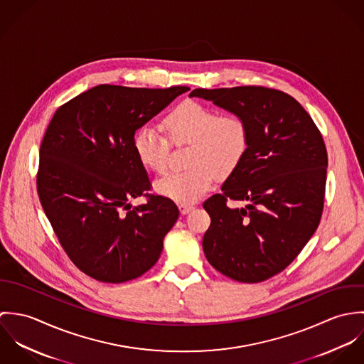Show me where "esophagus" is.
<instances>
[{"label":"esophagus","instance_id":"esophagus-1","mask_svg":"<svg viewBox=\"0 0 364 364\" xmlns=\"http://www.w3.org/2000/svg\"><path fill=\"white\" fill-rule=\"evenodd\" d=\"M193 205H188V203H182V205H179V210H181V213L182 214H186V213H189V211H192L193 210Z\"/></svg>","mask_w":364,"mask_h":364}]
</instances>
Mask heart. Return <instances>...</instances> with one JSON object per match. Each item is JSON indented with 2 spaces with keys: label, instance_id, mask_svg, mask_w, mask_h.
Listing matches in <instances>:
<instances>
[{
  "label": "heart",
  "instance_id": "obj_1",
  "mask_svg": "<svg viewBox=\"0 0 364 364\" xmlns=\"http://www.w3.org/2000/svg\"><path fill=\"white\" fill-rule=\"evenodd\" d=\"M166 136L153 124L137 129L133 140L137 159L147 169H166L171 141L186 146L185 171L171 172L156 183V192L178 203H192L213 186L215 176L228 178L248 153L251 129L238 113H220L198 101L175 106L162 120Z\"/></svg>",
  "mask_w": 364,
  "mask_h": 364
}]
</instances>
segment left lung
<instances>
[{
  "label": "left lung",
  "mask_w": 364,
  "mask_h": 364,
  "mask_svg": "<svg viewBox=\"0 0 364 364\" xmlns=\"http://www.w3.org/2000/svg\"><path fill=\"white\" fill-rule=\"evenodd\" d=\"M191 97L242 114L251 129L244 161L203 203L211 218L205 255L232 280H267L297 258L321 221L328 166L322 134L307 110L279 90L198 88Z\"/></svg>",
  "instance_id": "1"
}]
</instances>
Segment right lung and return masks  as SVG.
Returning a JSON list of instances; mask_svg holds the SVG:
<instances>
[{"mask_svg":"<svg viewBox=\"0 0 364 364\" xmlns=\"http://www.w3.org/2000/svg\"><path fill=\"white\" fill-rule=\"evenodd\" d=\"M102 84L61 105L41 144L38 195L60 245L90 277L123 283L156 263L179 217L151 189L133 140L139 127L189 91ZM148 202L132 208V198Z\"/></svg>","mask_w":364,"mask_h":364,"instance_id":"1","label":"right lung"}]
</instances>
